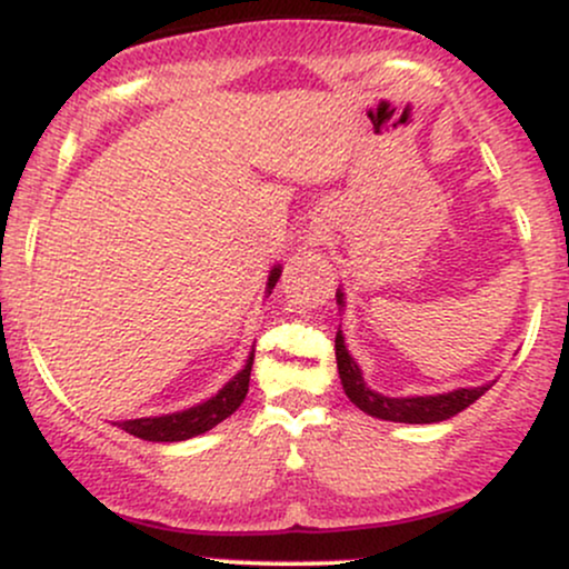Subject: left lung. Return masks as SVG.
Wrapping results in <instances>:
<instances>
[{"label": "left lung", "mask_w": 569, "mask_h": 569, "mask_svg": "<svg viewBox=\"0 0 569 569\" xmlns=\"http://www.w3.org/2000/svg\"><path fill=\"white\" fill-rule=\"evenodd\" d=\"M337 305L345 307L342 289H337ZM335 350H337V369H339V380H342L345 396H348L361 411L377 417V420L409 422V426L441 422V420H449V417H455L457 411L471 407L473 401H479V398L489 390V385H479V388H455L449 390V393H436V396L390 398L385 393H377V390L369 388L367 380H363L361 367H358L356 358L350 356L348 345H345L342 329L337 331Z\"/></svg>", "instance_id": "left-lung-1"}]
</instances>
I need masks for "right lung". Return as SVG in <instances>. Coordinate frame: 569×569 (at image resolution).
<instances>
[{"label":"right lung","mask_w":569,"mask_h":569,"mask_svg":"<svg viewBox=\"0 0 569 569\" xmlns=\"http://www.w3.org/2000/svg\"><path fill=\"white\" fill-rule=\"evenodd\" d=\"M280 272L283 267L276 264L267 276V293L276 289ZM251 367H253V350L248 352L243 369L232 377L230 382H224V388L217 396L206 398V401L194 403V407L173 411V415H158V417H139V420H122L112 422V426L122 428L126 433L136 436L143 441H187L192 436L206 433V430L217 428L219 422H224L227 417L238 411L240 403L248 393V380H251Z\"/></svg>","instance_id":"1"}]
</instances>
